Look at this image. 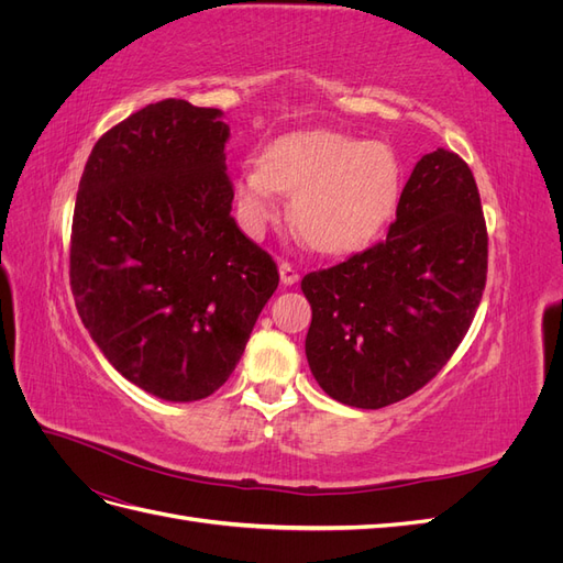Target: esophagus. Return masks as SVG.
<instances>
[{
  "label": "esophagus",
  "mask_w": 563,
  "mask_h": 563,
  "mask_svg": "<svg viewBox=\"0 0 563 563\" xmlns=\"http://www.w3.org/2000/svg\"><path fill=\"white\" fill-rule=\"evenodd\" d=\"M279 279L284 286H294L298 282V269L291 263H279Z\"/></svg>",
  "instance_id": "obj_1"
}]
</instances>
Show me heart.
I'll list each match as a JSON object with an SVG mask.
<instances>
[{"label": "heart", "instance_id": "b5f03b06", "mask_svg": "<svg viewBox=\"0 0 563 563\" xmlns=\"http://www.w3.org/2000/svg\"><path fill=\"white\" fill-rule=\"evenodd\" d=\"M399 180V159L385 143L335 131L294 133L240 176L236 207L246 230L261 234L279 216V192L294 195L291 218L305 240L323 253H345L383 228Z\"/></svg>", "mask_w": 563, "mask_h": 563}]
</instances>
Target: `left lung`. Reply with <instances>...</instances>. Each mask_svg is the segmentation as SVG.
Masks as SVG:
<instances>
[{"label":"left lung","mask_w":563,"mask_h":563,"mask_svg":"<svg viewBox=\"0 0 563 563\" xmlns=\"http://www.w3.org/2000/svg\"><path fill=\"white\" fill-rule=\"evenodd\" d=\"M486 258L470 166L449 150L430 152L404 185L385 240L300 282L319 387L340 404L383 408L430 383L479 308Z\"/></svg>","instance_id":"obj_1"}]
</instances>
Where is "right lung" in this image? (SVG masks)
I'll list each match as a JSON object with an SVG mask.
<instances>
[{"instance_id":"obj_1","label":"right lung","mask_w":563,"mask_h":563,"mask_svg":"<svg viewBox=\"0 0 563 563\" xmlns=\"http://www.w3.org/2000/svg\"><path fill=\"white\" fill-rule=\"evenodd\" d=\"M216 108L162 100L100 139L79 180L70 284L106 360L164 401H199L240 364L277 291L269 255L236 228Z\"/></svg>"}]
</instances>
